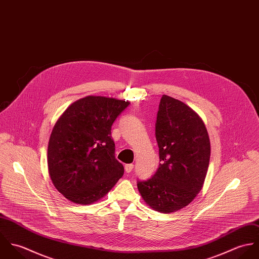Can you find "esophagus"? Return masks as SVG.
Listing matches in <instances>:
<instances>
[{
	"mask_svg": "<svg viewBox=\"0 0 259 259\" xmlns=\"http://www.w3.org/2000/svg\"><path fill=\"white\" fill-rule=\"evenodd\" d=\"M133 168H134V164H132V163H128V164L124 165V169L127 174H130L133 170Z\"/></svg>",
	"mask_w": 259,
	"mask_h": 259,
	"instance_id": "1",
	"label": "esophagus"
}]
</instances>
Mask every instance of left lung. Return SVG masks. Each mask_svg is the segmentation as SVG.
Returning <instances> with one entry per match:
<instances>
[{
  "instance_id": "obj_1",
  "label": "left lung",
  "mask_w": 259,
  "mask_h": 259,
  "mask_svg": "<svg viewBox=\"0 0 259 259\" xmlns=\"http://www.w3.org/2000/svg\"><path fill=\"white\" fill-rule=\"evenodd\" d=\"M155 138L160 163L152 178L138 182V188L152 209L175 212L188 205L203 186L210 158L209 137L195 111L163 95Z\"/></svg>"
}]
</instances>
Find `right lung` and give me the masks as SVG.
<instances>
[{"instance_id":"obj_1","label":"right lung","mask_w":259,"mask_h":259,"mask_svg":"<svg viewBox=\"0 0 259 259\" xmlns=\"http://www.w3.org/2000/svg\"><path fill=\"white\" fill-rule=\"evenodd\" d=\"M130 102L89 96L57 120L48 146L50 178L66 198L91 204L103 198L123 175L114 156L111 125Z\"/></svg>"}]
</instances>
